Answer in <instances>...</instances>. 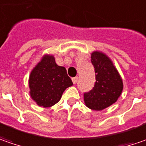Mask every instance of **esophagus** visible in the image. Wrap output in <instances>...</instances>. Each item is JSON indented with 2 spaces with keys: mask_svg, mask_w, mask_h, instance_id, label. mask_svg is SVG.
I'll use <instances>...</instances> for the list:
<instances>
[{
  "mask_svg": "<svg viewBox=\"0 0 146 146\" xmlns=\"http://www.w3.org/2000/svg\"><path fill=\"white\" fill-rule=\"evenodd\" d=\"M72 81H73V84H76L78 82V77H75V78H72Z\"/></svg>",
  "mask_w": 146,
  "mask_h": 146,
  "instance_id": "esophagus-1",
  "label": "esophagus"
}]
</instances>
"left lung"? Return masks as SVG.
<instances>
[{
    "label": "left lung",
    "mask_w": 146,
    "mask_h": 146,
    "mask_svg": "<svg viewBox=\"0 0 146 146\" xmlns=\"http://www.w3.org/2000/svg\"><path fill=\"white\" fill-rule=\"evenodd\" d=\"M91 63L95 72L93 89L84 94L86 107L101 111L117 101L123 90V82L112 61L103 53L94 52Z\"/></svg>",
    "instance_id": "left-lung-1"
}]
</instances>
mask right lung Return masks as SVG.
<instances>
[{
  "label": "right lung",
  "mask_w": 146,
  "mask_h": 146,
  "mask_svg": "<svg viewBox=\"0 0 146 146\" xmlns=\"http://www.w3.org/2000/svg\"><path fill=\"white\" fill-rule=\"evenodd\" d=\"M73 85L64 67L59 66L53 56L46 55L33 68L29 78L30 94L40 107L49 108L57 103L62 94Z\"/></svg>",
  "instance_id": "1"
}]
</instances>
